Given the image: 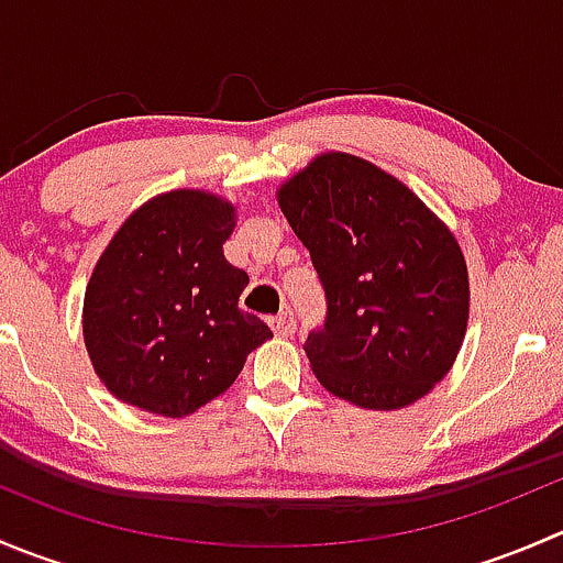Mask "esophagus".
I'll list each match as a JSON object with an SVG mask.
<instances>
[{"label": "esophagus", "mask_w": 563, "mask_h": 563, "mask_svg": "<svg viewBox=\"0 0 563 563\" xmlns=\"http://www.w3.org/2000/svg\"><path fill=\"white\" fill-rule=\"evenodd\" d=\"M269 327L272 332H275V338H291L294 329H297V318H294L291 310H286V313L280 316H272Z\"/></svg>", "instance_id": "esophagus-1"}]
</instances>
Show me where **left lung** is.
Wrapping results in <instances>:
<instances>
[{"instance_id":"8db88e82","label":"left lung","mask_w":563,"mask_h":563,"mask_svg":"<svg viewBox=\"0 0 563 563\" xmlns=\"http://www.w3.org/2000/svg\"><path fill=\"white\" fill-rule=\"evenodd\" d=\"M277 203L327 294V321L305 340L318 382L376 411L428 395L468 323V269L452 231L400 179L345 152L294 174Z\"/></svg>"}]
</instances>
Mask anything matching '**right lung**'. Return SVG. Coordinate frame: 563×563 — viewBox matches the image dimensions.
<instances>
[{"label":"right lung","instance_id":"1","mask_svg":"<svg viewBox=\"0 0 563 563\" xmlns=\"http://www.w3.org/2000/svg\"><path fill=\"white\" fill-rule=\"evenodd\" d=\"M231 201L172 190L135 209L100 255L84 297V343L122 402L187 417L223 395L272 338L240 310L247 272L225 261Z\"/></svg>","mask_w":563,"mask_h":563}]
</instances>
